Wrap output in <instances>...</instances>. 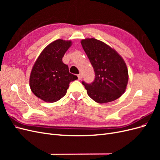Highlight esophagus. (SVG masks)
<instances>
[{"label": "esophagus", "instance_id": "34e87169", "mask_svg": "<svg viewBox=\"0 0 160 160\" xmlns=\"http://www.w3.org/2000/svg\"><path fill=\"white\" fill-rule=\"evenodd\" d=\"M77 77H78V79H79V80H81L82 78H83V76H82L81 74L78 75H77Z\"/></svg>", "mask_w": 160, "mask_h": 160}]
</instances>
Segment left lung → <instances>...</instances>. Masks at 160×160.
<instances>
[{"mask_svg": "<svg viewBox=\"0 0 160 160\" xmlns=\"http://www.w3.org/2000/svg\"><path fill=\"white\" fill-rule=\"evenodd\" d=\"M81 45L95 75L91 83L82 81L88 95L99 103L111 102L120 98L128 82V71L122 57L95 38L82 40Z\"/></svg>", "mask_w": 160, "mask_h": 160, "instance_id": "obj_1", "label": "left lung"}]
</instances>
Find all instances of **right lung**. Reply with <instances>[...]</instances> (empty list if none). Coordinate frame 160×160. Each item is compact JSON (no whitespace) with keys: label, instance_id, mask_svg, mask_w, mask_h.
Returning <instances> with one entry per match:
<instances>
[{"label":"right lung","instance_id":"add662e5","mask_svg":"<svg viewBox=\"0 0 160 160\" xmlns=\"http://www.w3.org/2000/svg\"><path fill=\"white\" fill-rule=\"evenodd\" d=\"M71 41H55L42 51L30 75V88L37 98L53 103L65 95L69 83L78 79L62 61Z\"/></svg>","mask_w":160,"mask_h":160}]
</instances>
